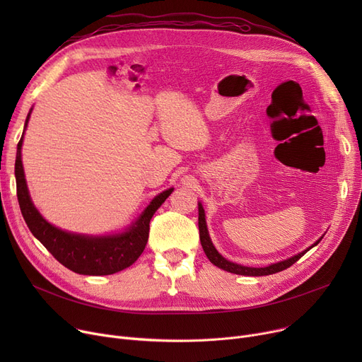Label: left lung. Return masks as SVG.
<instances>
[{"mask_svg":"<svg viewBox=\"0 0 362 362\" xmlns=\"http://www.w3.org/2000/svg\"><path fill=\"white\" fill-rule=\"evenodd\" d=\"M198 210H199V217H198L199 239H201L202 250H204L206 258L210 259L214 265H217L218 269H223V270L229 272V273H233V274H240V276H269V274H274V273L283 272V270H286L288 267H291V265H293L303 254H307L311 248H314V246L321 240V239H318L313 246H310V248L305 250V251H302L300 254H298V255H295V257H292V258H289V259H284V261L272 264V265H269V267H261V269L245 267V265H239V264L227 261L226 258H223V257L217 252V250L214 248V245L211 243L210 236H208L206 223H205V213H204V208H202L201 204H199Z\"/></svg>","mask_w":362,"mask_h":362,"instance_id":"left-lung-1","label":"left lung"}]
</instances>
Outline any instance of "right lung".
<instances>
[{"label":"right lung","instance_id":"add662e5","mask_svg":"<svg viewBox=\"0 0 362 362\" xmlns=\"http://www.w3.org/2000/svg\"><path fill=\"white\" fill-rule=\"evenodd\" d=\"M29 116L30 112L28 114L26 124ZM22 144L23 136L17 144L14 165L17 199L32 235L45 246L57 261L78 274L107 276L130 267L145 250L149 235V221L152 216L156 214L160 205L173 192V187L167 189V191L152 199L141 217L129 227V230L122 235L93 238L69 233L62 229H57L55 226L44 220L32 204L22 164Z\"/></svg>","mask_w":362,"mask_h":362}]
</instances>
